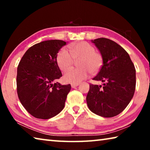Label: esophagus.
I'll list each match as a JSON object with an SVG mask.
<instances>
[{
    "label": "esophagus",
    "instance_id": "obj_1",
    "mask_svg": "<svg viewBox=\"0 0 150 150\" xmlns=\"http://www.w3.org/2000/svg\"><path fill=\"white\" fill-rule=\"evenodd\" d=\"M79 83H76V84H71V87L72 88H75V87H77V86H79Z\"/></svg>",
    "mask_w": 150,
    "mask_h": 150
}]
</instances>
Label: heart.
<instances>
[{
	"label": "heart",
	"instance_id": "obj_1",
	"mask_svg": "<svg viewBox=\"0 0 150 150\" xmlns=\"http://www.w3.org/2000/svg\"><path fill=\"white\" fill-rule=\"evenodd\" d=\"M69 52L65 48L59 51L57 55V63L59 69L63 72L70 70L74 64V60L79 61V69H73L63 77L67 83L76 84L85 79L92 73L98 72L103 65V57L96 52L92 45L85 42H77L69 45Z\"/></svg>",
	"mask_w": 150,
	"mask_h": 150
}]
</instances>
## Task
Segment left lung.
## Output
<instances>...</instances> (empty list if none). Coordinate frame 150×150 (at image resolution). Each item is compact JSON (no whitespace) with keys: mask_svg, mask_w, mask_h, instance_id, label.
I'll list each match as a JSON object with an SVG mask.
<instances>
[{"mask_svg":"<svg viewBox=\"0 0 150 150\" xmlns=\"http://www.w3.org/2000/svg\"><path fill=\"white\" fill-rule=\"evenodd\" d=\"M100 53L103 65L93 79L103 86L90 85L87 95L89 110L98 116L110 118L122 112L133 98L136 87V69L130 55L112 40H91Z\"/></svg>","mask_w":150,"mask_h":150,"instance_id":"left-lung-1","label":"left lung"}]
</instances>
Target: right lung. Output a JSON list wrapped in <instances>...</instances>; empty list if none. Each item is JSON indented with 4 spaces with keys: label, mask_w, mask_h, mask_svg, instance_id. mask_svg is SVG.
Masks as SVG:
<instances>
[{
    "label": "right lung",
    "mask_w": 150,
    "mask_h": 150,
    "mask_svg": "<svg viewBox=\"0 0 150 150\" xmlns=\"http://www.w3.org/2000/svg\"><path fill=\"white\" fill-rule=\"evenodd\" d=\"M66 42L52 40L36 44L25 53L17 68V93L20 103L30 115L49 119L65 106L70 85L55 81L62 76L57 55Z\"/></svg>",
    "instance_id": "obj_1"
}]
</instances>
